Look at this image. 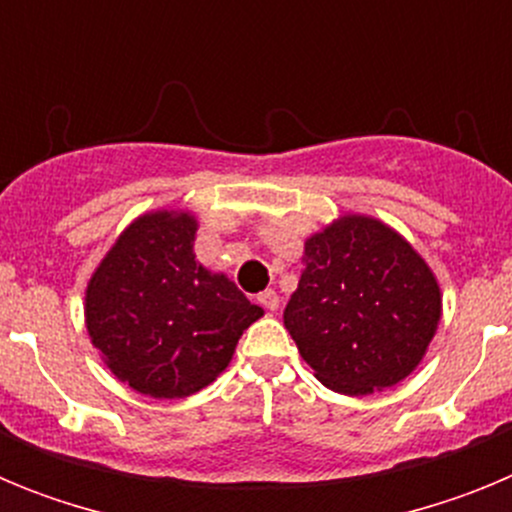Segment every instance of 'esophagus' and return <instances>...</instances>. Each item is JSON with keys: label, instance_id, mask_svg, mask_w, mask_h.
Wrapping results in <instances>:
<instances>
[{"label": "esophagus", "instance_id": "obj_1", "mask_svg": "<svg viewBox=\"0 0 512 512\" xmlns=\"http://www.w3.org/2000/svg\"><path fill=\"white\" fill-rule=\"evenodd\" d=\"M259 305L269 312L279 310V295L274 292V289H266V292H261L259 295Z\"/></svg>", "mask_w": 512, "mask_h": 512}]
</instances>
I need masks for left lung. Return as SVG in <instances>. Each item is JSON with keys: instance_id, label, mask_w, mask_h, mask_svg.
Returning a JSON list of instances; mask_svg holds the SVG:
<instances>
[{"instance_id": "1", "label": "left lung", "mask_w": 512, "mask_h": 512, "mask_svg": "<svg viewBox=\"0 0 512 512\" xmlns=\"http://www.w3.org/2000/svg\"><path fill=\"white\" fill-rule=\"evenodd\" d=\"M284 328L320 382L372 395L413 372L441 320L431 266L382 220L343 215L305 241Z\"/></svg>"}]
</instances>
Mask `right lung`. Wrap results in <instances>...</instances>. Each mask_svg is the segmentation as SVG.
Instances as JSON below:
<instances>
[{
  "label": "right lung",
  "instance_id": "obj_1",
  "mask_svg": "<svg viewBox=\"0 0 512 512\" xmlns=\"http://www.w3.org/2000/svg\"><path fill=\"white\" fill-rule=\"evenodd\" d=\"M197 217L156 210L122 230L87 284V330L112 374L135 392L179 400L230 364L264 315L225 274L194 256Z\"/></svg>",
  "mask_w": 512,
  "mask_h": 512
}]
</instances>
